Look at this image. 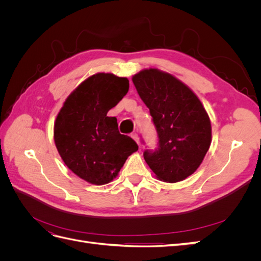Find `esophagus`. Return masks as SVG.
I'll return each instance as SVG.
<instances>
[{
  "label": "esophagus",
  "instance_id": "34e87169",
  "mask_svg": "<svg viewBox=\"0 0 261 261\" xmlns=\"http://www.w3.org/2000/svg\"><path fill=\"white\" fill-rule=\"evenodd\" d=\"M132 138L136 141L137 144H139V137H138V135L136 133H134V134H132Z\"/></svg>",
  "mask_w": 261,
  "mask_h": 261
}]
</instances>
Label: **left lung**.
Wrapping results in <instances>:
<instances>
[{"instance_id":"left-lung-1","label":"left lung","mask_w":261,"mask_h":261,"mask_svg":"<svg viewBox=\"0 0 261 261\" xmlns=\"http://www.w3.org/2000/svg\"><path fill=\"white\" fill-rule=\"evenodd\" d=\"M133 83L152 116L158 148L144 158L156 177L183 180L198 169L211 144V124L200 100L177 78L159 69H144Z\"/></svg>"}]
</instances>
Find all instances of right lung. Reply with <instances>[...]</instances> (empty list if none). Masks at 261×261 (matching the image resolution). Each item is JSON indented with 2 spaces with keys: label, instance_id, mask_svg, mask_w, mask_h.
Returning a JSON list of instances; mask_svg holds the SVG:
<instances>
[{
  "label": "right lung",
  "instance_id": "right-lung-1",
  "mask_svg": "<svg viewBox=\"0 0 261 261\" xmlns=\"http://www.w3.org/2000/svg\"><path fill=\"white\" fill-rule=\"evenodd\" d=\"M128 88L125 77L92 75L69 94L55 120L54 141L61 158L88 183L108 184L138 150L135 140L118 132L116 117L107 115Z\"/></svg>",
  "mask_w": 261,
  "mask_h": 261
}]
</instances>
